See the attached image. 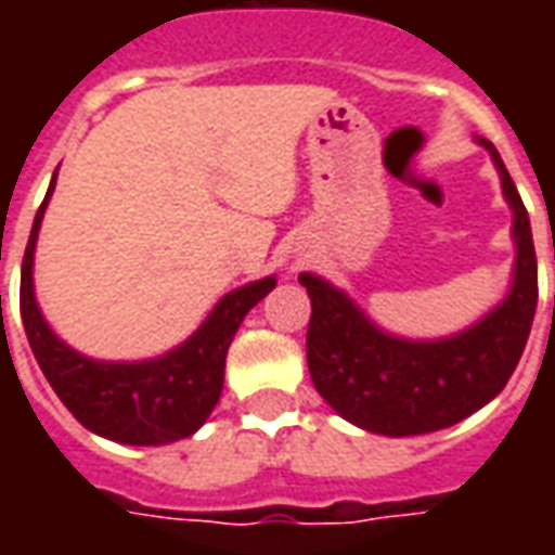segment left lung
Segmentation results:
<instances>
[{
  "mask_svg": "<svg viewBox=\"0 0 555 555\" xmlns=\"http://www.w3.org/2000/svg\"><path fill=\"white\" fill-rule=\"evenodd\" d=\"M481 145L500 169L517 241L512 291L485 321L440 341L392 338L324 279L300 276L312 297L306 360L314 389L338 416L372 434L413 437L457 425L500 396L526 348L538 306L529 214L496 147L488 139Z\"/></svg>",
  "mask_w": 555,
  "mask_h": 555,
  "instance_id": "8db88e82",
  "label": "left lung"
}]
</instances>
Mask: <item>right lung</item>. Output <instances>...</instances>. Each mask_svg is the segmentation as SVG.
Instances as JSON below:
<instances>
[{
    "mask_svg": "<svg viewBox=\"0 0 555 555\" xmlns=\"http://www.w3.org/2000/svg\"><path fill=\"white\" fill-rule=\"evenodd\" d=\"M55 178L43 205L35 214L23 273H20V314L26 326L31 353L79 425H86L106 440L127 446H163L190 437L205 425L217 408L225 374V353L237 326L255 302L276 288V279L267 276L246 288L225 294L217 309L193 336L166 357L147 362H98L67 348L43 321L31 291V261L35 241L41 229L43 207L53 195Z\"/></svg>",
    "mask_w": 555,
    "mask_h": 555,
    "instance_id": "1",
    "label": "right lung"
}]
</instances>
